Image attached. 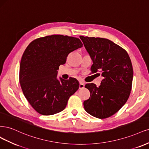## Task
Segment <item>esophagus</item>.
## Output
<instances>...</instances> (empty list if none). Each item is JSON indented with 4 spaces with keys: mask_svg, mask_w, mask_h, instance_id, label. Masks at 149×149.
I'll list each match as a JSON object with an SVG mask.
<instances>
[{
    "mask_svg": "<svg viewBox=\"0 0 149 149\" xmlns=\"http://www.w3.org/2000/svg\"><path fill=\"white\" fill-rule=\"evenodd\" d=\"M85 87V84L83 83L82 81H80V84H79V88L80 89H82Z\"/></svg>",
    "mask_w": 149,
    "mask_h": 149,
    "instance_id": "esophagus-1",
    "label": "esophagus"
}]
</instances>
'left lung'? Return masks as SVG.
<instances>
[{"instance_id":"obj_1","label":"left lung","mask_w":149,"mask_h":149,"mask_svg":"<svg viewBox=\"0 0 149 149\" xmlns=\"http://www.w3.org/2000/svg\"><path fill=\"white\" fill-rule=\"evenodd\" d=\"M80 38L92 57V73L99 71L103 77L98 87L93 83L85 85L90 96L84 101V109L94 117L107 118L118 112L130 95L133 79L131 61L126 50L109 40L83 36Z\"/></svg>"}]
</instances>
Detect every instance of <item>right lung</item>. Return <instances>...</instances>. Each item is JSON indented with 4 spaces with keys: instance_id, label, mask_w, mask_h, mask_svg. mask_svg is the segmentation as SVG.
<instances>
[{
    "instance_id": "1",
    "label": "right lung",
    "mask_w": 149,
    "mask_h": 149,
    "mask_svg": "<svg viewBox=\"0 0 149 149\" xmlns=\"http://www.w3.org/2000/svg\"><path fill=\"white\" fill-rule=\"evenodd\" d=\"M77 38L53 35L31 41L24 51L19 81L23 95L36 111L52 115L64 110L79 88L75 78L57 80V70L71 52L82 47Z\"/></svg>"
}]
</instances>
